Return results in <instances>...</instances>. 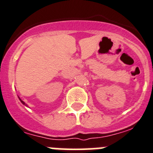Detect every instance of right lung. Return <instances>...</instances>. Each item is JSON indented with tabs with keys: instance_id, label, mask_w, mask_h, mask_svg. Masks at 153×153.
Returning a JSON list of instances; mask_svg holds the SVG:
<instances>
[{
	"instance_id": "add662e5",
	"label": "right lung",
	"mask_w": 153,
	"mask_h": 153,
	"mask_svg": "<svg viewBox=\"0 0 153 153\" xmlns=\"http://www.w3.org/2000/svg\"><path fill=\"white\" fill-rule=\"evenodd\" d=\"M19 100H20V101H21V102H22V104H24V105H25V102H23V101H22V100H21V99H20V98H19Z\"/></svg>"
}]
</instances>
